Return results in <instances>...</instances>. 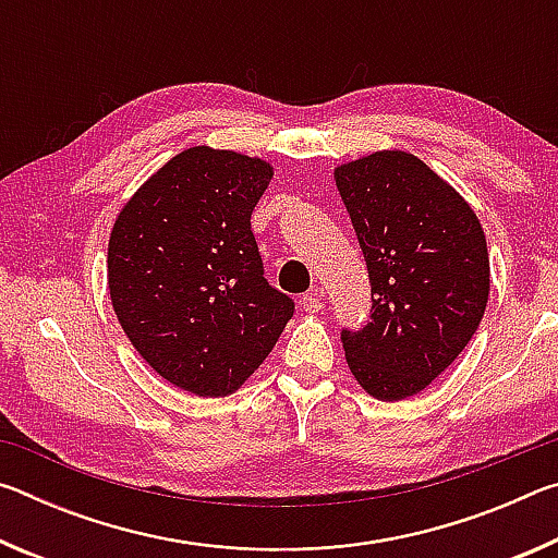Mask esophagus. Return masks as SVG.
I'll return each mask as SVG.
<instances>
[{
  "instance_id": "esophagus-1",
  "label": "esophagus",
  "mask_w": 558,
  "mask_h": 558,
  "mask_svg": "<svg viewBox=\"0 0 558 558\" xmlns=\"http://www.w3.org/2000/svg\"><path fill=\"white\" fill-rule=\"evenodd\" d=\"M319 298H323V290H310V292H305V295L300 298V305L305 307V310H310V313H317L319 307Z\"/></svg>"
}]
</instances>
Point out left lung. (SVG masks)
Wrapping results in <instances>:
<instances>
[{
  "label": "left lung",
  "mask_w": 558,
  "mask_h": 558,
  "mask_svg": "<svg viewBox=\"0 0 558 558\" xmlns=\"http://www.w3.org/2000/svg\"><path fill=\"white\" fill-rule=\"evenodd\" d=\"M335 182L372 282L369 323L342 329L347 364L374 399H409L480 327L489 295L485 231L446 179L401 149L337 167Z\"/></svg>",
  "instance_id": "obj_1"
}]
</instances>
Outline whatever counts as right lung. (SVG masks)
<instances>
[{"label": "right lung", "mask_w": 558, "mask_h": 558, "mask_svg": "<svg viewBox=\"0 0 558 558\" xmlns=\"http://www.w3.org/2000/svg\"><path fill=\"white\" fill-rule=\"evenodd\" d=\"M270 165L189 147L122 206L108 243L112 310L153 369L196 396L239 389L295 302L263 276L251 214Z\"/></svg>", "instance_id": "obj_1"}]
</instances>
